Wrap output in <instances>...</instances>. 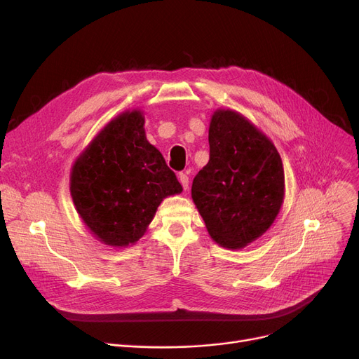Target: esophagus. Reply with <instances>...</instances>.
I'll list each match as a JSON object with an SVG mask.
<instances>
[{
    "mask_svg": "<svg viewBox=\"0 0 359 359\" xmlns=\"http://www.w3.org/2000/svg\"><path fill=\"white\" fill-rule=\"evenodd\" d=\"M178 178H180V182H181V185H182V189H184V190L189 189V184H190L189 175H187L185 172H181V174L178 175Z\"/></svg>",
    "mask_w": 359,
    "mask_h": 359,
    "instance_id": "34e87169",
    "label": "esophagus"
}]
</instances>
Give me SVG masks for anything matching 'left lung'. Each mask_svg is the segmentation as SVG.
<instances>
[{
    "label": "left lung",
    "instance_id": "1",
    "mask_svg": "<svg viewBox=\"0 0 359 359\" xmlns=\"http://www.w3.org/2000/svg\"><path fill=\"white\" fill-rule=\"evenodd\" d=\"M209 162L194 177L191 197L213 240L243 248L263 235L283 201L285 175L273 143L243 115L215 112Z\"/></svg>",
    "mask_w": 359,
    "mask_h": 359
}]
</instances>
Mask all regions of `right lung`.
<instances>
[{"label": "right lung", "instance_id": "add662e5", "mask_svg": "<svg viewBox=\"0 0 359 359\" xmlns=\"http://www.w3.org/2000/svg\"><path fill=\"white\" fill-rule=\"evenodd\" d=\"M139 111L116 116L72 170L70 190L84 224L102 243L134 244L144 233L161 201L182 191L162 153L144 134Z\"/></svg>", "mask_w": 359, "mask_h": 359}]
</instances>
